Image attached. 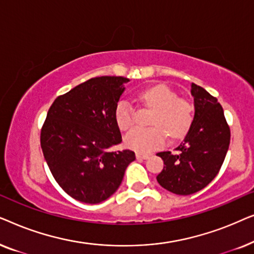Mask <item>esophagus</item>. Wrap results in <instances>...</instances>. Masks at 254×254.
I'll return each instance as SVG.
<instances>
[{
	"instance_id": "34e87169",
	"label": "esophagus",
	"mask_w": 254,
	"mask_h": 254,
	"mask_svg": "<svg viewBox=\"0 0 254 254\" xmlns=\"http://www.w3.org/2000/svg\"><path fill=\"white\" fill-rule=\"evenodd\" d=\"M149 156H150V155L141 154V152H136V158L138 159V161H142V159H147V158H149Z\"/></svg>"
}]
</instances>
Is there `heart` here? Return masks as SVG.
<instances>
[{"mask_svg": "<svg viewBox=\"0 0 254 254\" xmlns=\"http://www.w3.org/2000/svg\"><path fill=\"white\" fill-rule=\"evenodd\" d=\"M140 99L156 109L151 124L156 127L136 128L125 136V144L131 150L145 154L163 147L166 132L171 137L186 134L193 120V107L165 84H156L140 93ZM114 119L120 129L127 130L134 125V107L127 99H120L114 110Z\"/></svg>", "mask_w": 254, "mask_h": 254, "instance_id": "obj_1", "label": "heart"}]
</instances>
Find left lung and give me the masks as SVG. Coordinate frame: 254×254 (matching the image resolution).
<instances>
[{
    "label": "left lung",
    "instance_id": "1",
    "mask_svg": "<svg viewBox=\"0 0 254 254\" xmlns=\"http://www.w3.org/2000/svg\"><path fill=\"white\" fill-rule=\"evenodd\" d=\"M194 118L177 154L158 152L164 168L157 176L162 187L178 195L199 192L220 171L230 143V128L217 99L192 83Z\"/></svg>",
    "mask_w": 254,
    "mask_h": 254
}]
</instances>
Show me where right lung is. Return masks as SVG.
Returning a JSON list of instances; mask_svg holds the SVG:
<instances>
[{"instance_id":"add662e5","label":"right lung","mask_w":254,"mask_h":254,"mask_svg":"<svg viewBox=\"0 0 254 254\" xmlns=\"http://www.w3.org/2000/svg\"><path fill=\"white\" fill-rule=\"evenodd\" d=\"M129 78L102 76L58 97L40 134L45 161L68 195L84 203L116 193L134 151L112 150L123 138L114 110Z\"/></svg>"}]
</instances>
